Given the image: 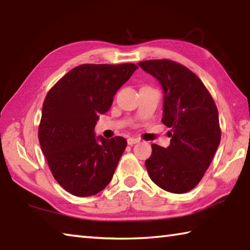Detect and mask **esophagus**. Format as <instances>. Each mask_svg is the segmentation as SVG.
I'll return each mask as SVG.
<instances>
[{
    "label": "esophagus",
    "mask_w": 250,
    "mask_h": 250,
    "mask_svg": "<svg viewBox=\"0 0 250 250\" xmlns=\"http://www.w3.org/2000/svg\"><path fill=\"white\" fill-rule=\"evenodd\" d=\"M140 142V139L138 138H129L128 139V144L129 145H133V144H137Z\"/></svg>",
    "instance_id": "esophagus-1"
}]
</instances>
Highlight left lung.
Segmentation results:
<instances>
[{
    "label": "left lung",
    "instance_id": "1",
    "mask_svg": "<svg viewBox=\"0 0 250 250\" xmlns=\"http://www.w3.org/2000/svg\"><path fill=\"white\" fill-rule=\"evenodd\" d=\"M138 65L161 84L162 122L171 128L169 146L153 144L145 161L149 178L166 191L185 193L199 184L220 145L217 108L201 80L179 63L148 60Z\"/></svg>",
    "mask_w": 250,
    "mask_h": 250
}]
</instances>
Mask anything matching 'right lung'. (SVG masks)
<instances>
[{
    "instance_id": "obj_1",
    "label": "right lung",
    "mask_w": 250,
    "mask_h": 250,
    "mask_svg": "<svg viewBox=\"0 0 250 250\" xmlns=\"http://www.w3.org/2000/svg\"><path fill=\"white\" fill-rule=\"evenodd\" d=\"M137 69L132 63L82 64L47 94L38 131L40 146L54 178L76 197L93 196L110 183L126 141L96 137L95 125Z\"/></svg>"
}]
</instances>
